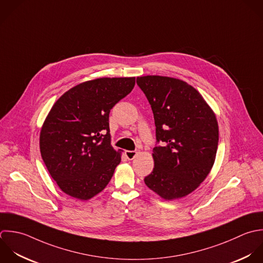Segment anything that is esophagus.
Segmentation results:
<instances>
[{"mask_svg": "<svg viewBox=\"0 0 263 263\" xmlns=\"http://www.w3.org/2000/svg\"><path fill=\"white\" fill-rule=\"evenodd\" d=\"M137 154H138V152H136V151H126L125 152V156L128 160H133Z\"/></svg>", "mask_w": 263, "mask_h": 263, "instance_id": "obj_1", "label": "esophagus"}]
</instances>
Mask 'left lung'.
<instances>
[{"instance_id": "obj_1", "label": "left lung", "mask_w": 263, "mask_h": 263, "mask_svg": "<svg viewBox=\"0 0 263 263\" xmlns=\"http://www.w3.org/2000/svg\"><path fill=\"white\" fill-rule=\"evenodd\" d=\"M154 114L157 142L148 189L165 200L180 199L205 180L215 162L218 123L203 96L186 82L161 76L138 77Z\"/></svg>"}]
</instances>
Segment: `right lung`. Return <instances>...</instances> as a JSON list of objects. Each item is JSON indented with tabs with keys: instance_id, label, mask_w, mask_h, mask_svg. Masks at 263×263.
<instances>
[{
	"instance_id": "add662e5",
	"label": "right lung",
	"mask_w": 263,
	"mask_h": 263,
	"mask_svg": "<svg viewBox=\"0 0 263 263\" xmlns=\"http://www.w3.org/2000/svg\"><path fill=\"white\" fill-rule=\"evenodd\" d=\"M135 78H100L66 91L52 106L40 133L42 159L59 189L85 201L108 184L121 162L110 145L109 112Z\"/></svg>"
}]
</instances>
